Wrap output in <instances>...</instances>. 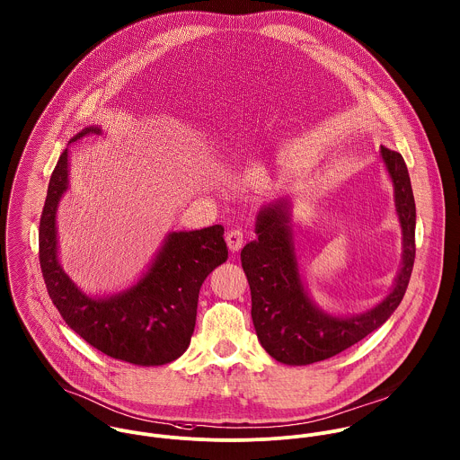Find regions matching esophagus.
<instances>
[{"label": "esophagus", "mask_w": 460, "mask_h": 460, "mask_svg": "<svg viewBox=\"0 0 460 460\" xmlns=\"http://www.w3.org/2000/svg\"><path fill=\"white\" fill-rule=\"evenodd\" d=\"M226 242H227V247L231 252H238L242 247H243V242H245V234L242 229H231L227 234H226Z\"/></svg>", "instance_id": "34e87169"}]
</instances>
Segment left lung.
I'll use <instances>...</instances> for the list:
<instances>
[{
    "instance_id": "obj_1",
    "label": "left lung",
    "mask_w": 460,
    "mask_h": 460,
    "mask_svg": "<svg viewBox=\"0 0 460 460\" xmlns=\"http://www.w3.org/2000/svg\"><path fill=\"white\" fill-rule=\"evenodd\" d=\"M380 160L394 190L402 229V265L389 293L359 314H334L309 295L295 247L291 199L280 195L261 206L256 240L242 249V267L251 286L252 322L261 347L282 365L304 367L329 359L376 331L400 305L412 274L416 204L407 165L400 153L380 147Z\"/></svg>"
}]
</instances>
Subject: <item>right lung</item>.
<instances>
[{
	"label": "right lung",
	"mask_w": 460,
	"mask_h": 460,
	"mask_svg": "<svg viewBox=\"0 0 460 460\" xmlns=\"http://www.w3.org/2000/svg\"><path fill=\"white\" fill-rule=\"evenodd\" d=\"M71 138L51 174L39 227V260L48 293L66 323L99 352L138 367H162L181 358L195 327L199 289L227 260L224 227L172 231L164 238L147 270L129 288L99 296L82 291L58 260L57 211L69 188Z\"/></svg>",
	"instance_id": "obj_1"
}]
</instances>
